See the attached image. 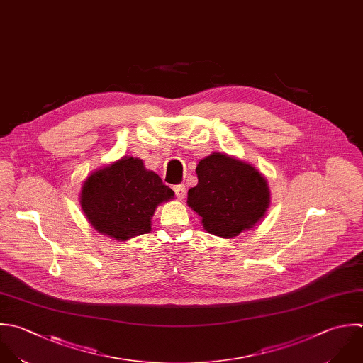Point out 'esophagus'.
I'll use <instances>...</instances> for the list:
<instances>
[{
	"label": "esophagus",
	"instance_id": "esophagus-1",
	"mask_svg": "<svg viewBox=\"0 0 363 363\" xmlns=\"http://www.w3.org/2000/svg\"><path fill=\"white\" fill-rule=\"evenodd\" d=\"M174 191H175V194H177V196L179 198V199H184L185 198V185L184 184H179V185H175L174 186Z\"/></svg>",
	"mask_w": 363,
	"mask_h": 363
}]
</instances>
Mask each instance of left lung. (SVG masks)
<instances>
[{
  "mask_svg": "<svg viewBox=\"0 0 363 363\" xmlns=\"http://www.w3.org/2000/svg\"><path fill=\"white\" fill-rule=\"evenodd\" d=\"M198 185L188 191V206L203 229L230 239L252 229L270 206L266 178L250 164L212 152L196 165Z\"/></svg>",
  "mask_w": 363,
  "mask_h": 363,
  "instance_id": "1",
  "label": "left lung"
}]
</instances>
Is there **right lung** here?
Instances as JSON below:
<instances>
[{
	"label": "right lung",
	"instance_id": "add662e5",
	"mask_svg": "<svg viewBox=\"0 0 363 363\" xmlns=\"http://www.w3.org/2000/svg\"><path fill=\"white\" fill-rule=\"evenodd\" d=\"M174 198L161 178L140 158L121 160L91 172L82 185L80 206L89 223L116 240L151 232L157 206Z\"/></svg>",
	"mask_w": 363,
	"mask_h": 363
}]
</instances>
